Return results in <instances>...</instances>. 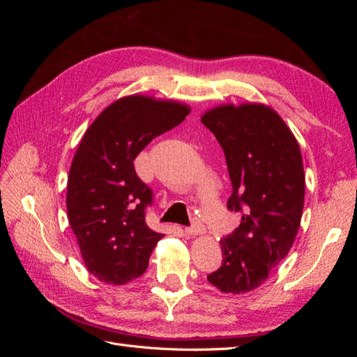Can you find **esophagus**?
<instances>
[{
    "label": "esophagus",
    "mask_w": 357,
    "mask_h": 357,
    "mask_svg": "<svg viewBox=\"0 0 357 357\" xmlns=\"http://www.w3.org/2000/svg\"><path fill=\"white\" fill-rule=\"evenodd\" d=\"M186 235L188 236H195V235H201V234H204L205 232V228H204V225L202 223H198V222H195L193 223L190 228H186Z\"/></svg>",
    "instance_id": "obj_1"
}]
</instances>
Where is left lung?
Here are the masks:
<instances>
[{
  "label": "left lung",
  "instance_id": "left-lung-1",
  "mask_svg": "<svg viewBox=\"0 0 357 357\" xmlns=\"http://www.w3.org/2000/svg\"><path fill=\"white\" fill-rule=\"evenodd\" d=\"M201 122L218 138L232 183L231 211L241 223L220 240L222 266L207 280L223 294H247L287 256L301 225L305 174L295 135L265 104H225Z\"/></svg>",
  "mask_w": 357,
  "mask_h": 357
}]
</instances>
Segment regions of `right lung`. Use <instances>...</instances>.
<instances>
[{"instance_id": "obj_1", "label": "right lung", "mask_w": 357, "mask_h": 357, "mask_svg": "<svg viewBox=\"0 0 357 357\" xmlns=\"http://www.w3.org/2000/svg\"><path fill=\"white\" fill-rule=\"evenodd\" d=\"M189 113L177 101L129 95L104 109L84 132L68 174L67 213L83 262L100 282L121 286L146 273L164 235L146 223L153 195L134 160Z\"/></svg>"}]
</instances>
